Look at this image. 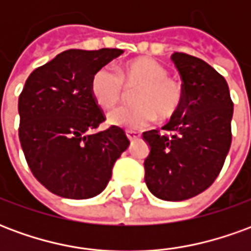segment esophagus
Here are the masks:
<instances>
[{
  "label": "esophagus",
  "mask_w": 251,
  "mask_h": 251,
  "mask_svg": "<svg viewBox=\"0 0 251 251\" xmlns=\"http://www.w3.org/2000/svg\"><path fill=\"white\" fill-rule=\"evenodd\" d=\"M126 137L129 138V141L133 142L140 138V133H137V131H133V130H127L126 131Z\"/></svg>",
  "instance_id": "esophagus-1"
}]
</instances>
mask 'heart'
Returning a JSON list of instances; mask_svg holds the SVG:
<instances>
[{
	"instance_id": "heart-1",
	"label": "heart",
	"mask_w": 251,
	"mask_h": 251,
	"mask_svg": "<svg viewBox=\"0 0 251 251\" xmlns=\"http://www.w3.org/2000/svg\"><path fill=\"white\" fill-rule=\"evenodd\" d=\"M91 95L103 110L115 107L124 99L126 88H137L131 100L134 106H125L111 111V125L127 130H141L158 118H174L184 103L181 83L169 77L168 68L149 57H140L126 63L118 72L110 66L100 67L91 77Z\"/></svg>"
}]
</instances>
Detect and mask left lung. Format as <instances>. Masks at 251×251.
Returning <instances> with one entry per match:
<instances>
[{"label": "left lung", "mask_w": 251, "mask_h": 251, "mask_svg": "<svg viewBox=\"0 0 251 251\" xmlns=\"http://www.w3.org/2000/svg\"><path fill=\"white\" fill-rule=\"evenodd\" d=\"M171 59L183 80L184 103L163 126L168 134H142L151 147L144 167L154 196L180 201L201 194L218 177L231 145L234 104L226 79L210 64L183 52Z\"/></svg>", "instance_id": "obj_1"}]
</instances>
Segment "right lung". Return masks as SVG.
<instances>
[{
  "mask_svg": "<svg viewBox=\"0 0 251 251\" xmlns=\"http://www.w3.org/2000/svg\"><path fill=\"white\" fill-rule=\"evenodd\" d=\"M122 52L68 50L25 82L19 98L20 142L33 176L52 194L68 199L99 195L130 144L118 126L88 134L104 121L91 95V77Z\"/></svg>",
  "mask_w": 251,
  "mask_h": 251,
  "instance_id": "1",
  "label": "right lung"
}]
</instances>
